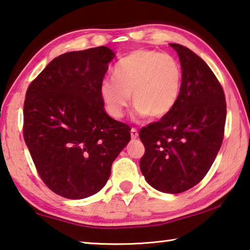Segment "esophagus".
<instances>
[{
	"label": "esophagus",
	"instance_id": "34e87169",
	"mask_svg": "<svg viewBox=\"0 0 250 250\" xmlns=\"http://www.w3.org/2000/svg\"><path fill=\"white\" fill-rule=\"evenodd\" d=\"M130 133H131V138H132V139H137V138H138V131H137V129L132 128L131 131H130Z\"/></svg>",
	"mask_w": 250,
	"mask_h": 250
}]
</instances>
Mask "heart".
<instances>
[{"label": "heart", "instance_id": "heart-1", "mask_svg": "<svg viewBox=\"0 0 250 250\" xmlns=\"http://www.w3.org/2000/svg\"><path fill=\"white\" fill-rule=\"evenodd\" d=\"M113 78L104 79L99 86L102 104L111 118H122L131 94L138 112L160 119L171 112L180 97L182 69L171 55L136 50L118 61Z\"/></svg>", "mask_w": 250, "mask_h": 250}]
</instances>
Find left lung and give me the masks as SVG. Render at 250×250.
I'll use <instances>...</instances> for the list:
<instances>
[{
  "instance_id": "obj_1",
  "label": "left lung",
  "mask_w": 250,
  "mask_h": 250,
  "mask_svg": "<svg viewBox=\"0 0 250 250\" xmlns=\"http://www.w3.org/2000/svg\"><path fill=\"white\" fill-rule=\"evenodd\" d=\"M182 69L180 97L175 108L140 130L146 148L140 169L152 188L180 193L203 180L224 139L226 100L219 81L191 50L170 43Z\"/></svg>"
}]
</instances>
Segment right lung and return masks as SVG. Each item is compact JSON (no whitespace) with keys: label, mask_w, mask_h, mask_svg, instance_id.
<instances>
[{"label":"right lung","mask_w":250,"mask_h":250,"mask_svg":"<svg viewBox=\"0 0 250 250\" xmlns=\"http://www.w3.org/2000/svg\"><path fill=\"white\" fill-rule=\"evenodd\" d=\"M116 54L106 46L53 59L27 88L23 136L53 192L83 199L104 187L130 128L105 113L99 86Z\"/></svg>","instance_id":"1"}]
</instances>
